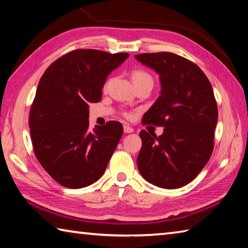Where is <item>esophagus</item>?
I'll return each instance as SVG.
<instances>
[{
	"instance_id": "obj_1",
	"label": "esophagus",
	"mask_w": 248,
	"mask_h": 248,
	"mask_svg": "<svg viewBox=\"0 0 248 248\" xmlns=\"http://www.w3.org/2000/svg\"><path fill=\"white\" fill-rule=\"evenodd\" d=\"M124 133H131V132H133V129L130 127V125L124 124Z\"/></svg>"
}]
</instances>
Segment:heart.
I'll return each instance as SVG.
<instances>
[{
	"label": "heart",
	"instance_id": "1",
	"mask_svg": "<svg viewBox=\"0 0 248 248\" xmlns=\"http://www.w3.org/2000/svg\"><path fill=\"white\" fill-rule=\"evenodd\" d=\"M132 78V82L136 86L141 85V84H145V83H151L153 84V78L151 77V74H149L148 72H145L143 70H136L133 71L131 74ZM108 86V82L105 84V89ZM125 117H130L129 114H124Z\"/></svg>",
	"mask_w": 248,
	"mask_h": 248
}]
</instances>
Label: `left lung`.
<instances>
[{
  "label": "left lung",
  "mask_w": 248,
  "mask_h": 248,
  "mask_svg": "<svg viewBox=\"0 0 248 248\" xmlns=\"http://www.w3.org/2000/svg\"><path fill=\"white\" fill-rule=\"evenodd\" d=\"M136 59L156 71L162 86L142 124L164 127L158 137L140 131L138 169L155 186L183 187L202 170L213 151L217 106L211 83L198 65L175 53H141Z\"/></svg>",
  "instance_id": "obj_1"
}]
</instances>
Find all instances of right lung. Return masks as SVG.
<instances>
[{
	"mask_svg": "<svg viewBox=\"0 0 248 248\" xmlns=\"http://www.w3.org/2000/svg\"><path fill=\"white\" fill-rule=\"evenodd\" d=\"M129 53L78 49L59 58L41 77L29 111L33 152L62 186L83 188L105 173L124 133L109 121L90 129L89 105L102 99L108 74Z\"/></svg>",
	"mask_w": 248,
	"mask_h": 248,
	"instance_id": "right-lung-1",
	"label": "right lung"
}]
</instances>
